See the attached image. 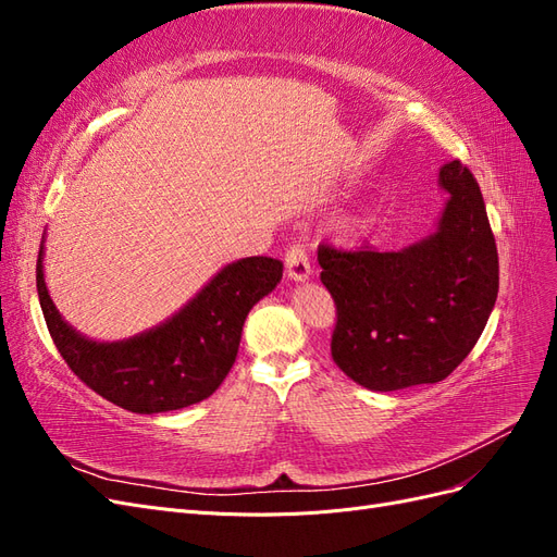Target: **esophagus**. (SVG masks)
<instances>
[{"instance_id":"34e87169","label":"esophagus","mask_w":557,"mask_h":557,"mask_svg":"<svg viewBox=\"0 0 557 557\" xmlns=\"http://www.w3.org/2000/svg\"><path fill=\"white\" fill-rule=\"evenodd\" d=\"M285 274L293 281H307L311 274V260L309 252L301 244H293L285 250Z\"/></svg>"}]
</instances>
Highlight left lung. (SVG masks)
<instances>
[{
  "instance_id": "left-lung-1",
  "label": "left lung",
  "mask_w": 557,
  "mask_h": 557,
  "mask_svg": "<svg viewBox=\"0 0 557 557\" xmlns=\"http://www.w3.org/2000/svg\"><path fill=\"white\" fill-rule=\"evenodd\" d=\"M440 183L450 197L428 239L397 252L318 246L336 307L332 360L369 391L444 381L495 307L499 260L479 183L460 160Z\"/></svg>"
}]
</instances>
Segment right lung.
Returning <instances> with one entry per match:
<instances>
[{"mask_svg":"<svg viewBox=\"0 0 557 557\" xmlns=\"http://www.w3.org/2000/svg\"><path fill=\"white\" fill-rule=\"evenodd\" d=\"M44 246L37 290L53 344L72 372L97 395L132 413H162L207 399L237 360L248 311L276 288L283 262L244 258L223 267L166 323L127 342H92L55 309L44 281Z\"/></svg>","mask_w":557,"mask_h":557,"instance_id":"1","label":"right lung"}]
</instances>
